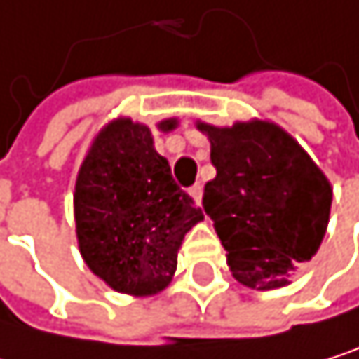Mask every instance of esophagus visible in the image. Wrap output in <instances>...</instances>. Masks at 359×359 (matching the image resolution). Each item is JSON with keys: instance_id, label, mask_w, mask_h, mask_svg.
Masks as SVG:
<instances>
[{"instance_id": "34e87169", "label": "esophagus", "mask_w": 359, "mask_h": 359, "mask_svg": "<svg viewBox=\"0 0 359 359\" xmlns=\"http://www.w3.org/2000/svg\"><path fill=\"white\" fill-rule=\"evenodd\" d=\"M188 192H190V196L194 199V203H196V205H201V196H203V188H201V184H194Z\"/></svg>"}]
</instances>
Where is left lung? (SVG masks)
Returning <instances> with one entry per match:
<instances>
[{"label":"left lung","mask_w":359,"mask_h":359,"mask_svg":"<svg viewBox=\"0 0 359 359\" xmlns=\"http://www.w3.org/2000/svg\"><path fill=\"white\" fill-rule=\"evenodd\" d=\"M196 130L210 139L216 167L203 210L214 220L233 278L257 291L289 285L295 267L317 255L325 236L330 180L274 121L214 126L199 119Z\"/></svg>","instance_id":"obj_1"}]
</instances>
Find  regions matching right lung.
Returning <instances> with one entry per match:
<instances>
[{
    "mask_svg": "<svg viewBox=\"0 0 359 359\" xmlns=\"http://www.w3.org/2000/svg\"><path fill=\"white\" fill-rule=\"evenodd\" d=\"M177 117L156 123L177 128ZM203 220L154 147L149 126L115 117L89 145L74 184L76 242L85 265L117 293L149 297L177 270L184 236Z\"/></svg>",
    "mask_w": 359,
    "mask_h": 359,
    "instance_id": "obj_1",
    "label": "right lung"
}]
</instances>
